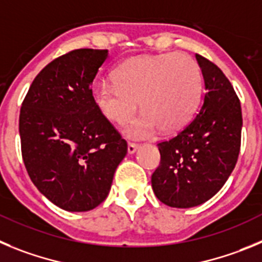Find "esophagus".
I'll use <instances>...</instances> for the list:
<instances>
[{
    "instance_id": "obj_1",
    "label": "esophagus",
    "mask_w": 262,
    "mask_h": 262,
    "mask_svg": "<svg viewBox=\"0 0 262 262\" xmlns=\"http://www.w3.org/2000/svg\"><path fill=\"white\" fill-rule=\"evenodd\" d=\"M138 147H140V145H138V143L129 142L128 143V152L129 154H133V152H136L137 150H138Z\"/></svg>"
}]
</instances>
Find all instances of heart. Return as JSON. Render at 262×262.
<instances>
[{
  "instance_id": "obj_1",
  "label": "heart",
  "mask_w": 262,
  "mask_h": 262,
  "mask_svg": "<svg viewBox=\"0 0 262 262\" xmlns=\"http://www.w3.org/2000/svg\"><path fill=\"white\" fill-rule=\"evenodd\" d=\"M202 74L187 53L141 56L115 69L114 82L99 81L93 98L103 115L122 124L134 115L140 100L143 114L126 126L134 138H146L158 128L164 133L184 128L199 108Z\"/></svg>"
}]
</instances>
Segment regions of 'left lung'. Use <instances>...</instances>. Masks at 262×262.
Wrapping results in <instances>:
<instances>
[{"label":"left lung","instance_id":"1","mask_svg":"<svg viewBox=\"0 0 262 262\" xmlns=\"http://www.w3.org/2000/svg\"><path fill=\"white\" fill-rule=\"evenodd\" d=\"M205 81L204 104L171 140L158 143L160 163L151 185L171 207L199 206L225 185L242 143V105L234 87L210 60L195 55Z\"/></svg>","mask_w":262,"mask_h":262}]
</instances>
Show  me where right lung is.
Here are the masks:
<instances>
[{"label":"right lung","instance_id":"obj_1","mask_svg":"<svg viewBox=\"0 0 262 262\" xmlns=\"http://www.w3.org/2000/svg\"><path fill=\"white\" fill-rule=\"evenodd\" d=\"M107 49H74L49 62L20 107L22 158L35 187L68 211L107 199L128 143L93 98L91 83Z\"/></svg>","mask_w":262,"mask_h":262}]
</instances>
